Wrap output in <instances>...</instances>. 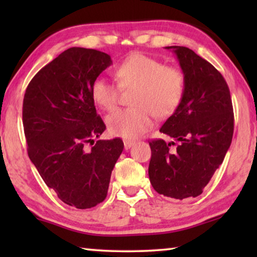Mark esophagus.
<instances>
[{"label": "esophagus", "instance_id": "34e87169", "mask_svg": "<svg viewBox=\"0 0 257 257\" xmlns=\"http://www.w3.org/2000/svg\"><path fill=\"white\" fill-rule=\"evenodd\" d=\"M134 144H135L134 141H124L123 142V145H124V149L125 150H129L130 147H132Z\"/></svg>", "mask_w": 257, "mask_h": 257}]
</instances>
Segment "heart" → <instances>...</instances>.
Returning a JSON list of instances; mask_svg holds the SVG:
<instances>
[{
	"label": "heart",
	"instance_id": "heart-1",
	"mask_svg": "<svg viewBox=\"0 0 257 257\" xmlns=\"http://www.w3.org/2000/svg\"><path fill=\"white\" fill-rule=\"evenodd\" d=\"M118 85L103 77L93 81L90 93L103 110H114L120 88L134 90V106L118 110L106 118L110 133L122 138H136L153 125V116L167 118L179 105L185 90V77L175 67L165 66L152 56L134 53L114 70Z\"/></svg>",
	"mask_w": 257,
	"mask_h": 257
}]
</instances>
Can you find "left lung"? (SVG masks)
<instances>
[{"label": "left lung", "instance_id": "1", "mask_svg": "<svg viewBox=\"0 0 257 257\" xmlns=\"http://www.w3.org/2000/svg\"><path fill=\"white\" fill-rule=\"evenodd\" d=\"M179 61L185 77L184 96L160 132L175 142H150L149 176L153 188L167 197H196L221 163L233 135L229 87L210 62L184 46H167Z\"/></svg>", "mask_w": 257, "mask_h": 257}]
</instances>
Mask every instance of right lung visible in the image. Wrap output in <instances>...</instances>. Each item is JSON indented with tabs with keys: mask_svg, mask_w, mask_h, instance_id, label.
I'll use <instances>...</instances> for the list:
<instances>
[{
	"mask_svg": "<svg viewBox=\"0 0 257 257\" xmlns=\"http://www.w3.org/2000/svg\"><path fill=\"white\" fill-rule=\"evenodd\" d=\"M112 64L104 52L71 47L29 82L23 105L28 155L47 187L63 203L90 208L107 195L111 173L123 150L120 138L99 139L105 130L90 93ZM90 142L93 146L87 149Z\"/></svg>",
	"mask_w": 257,
	"mask_h": 257,
	"instance_id": "right-lung-1",
	"label": "right lung"
}]
</instances>
